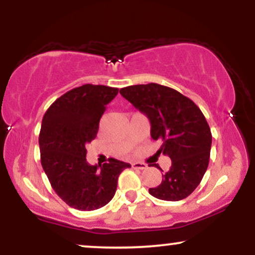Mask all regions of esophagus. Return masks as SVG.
I'll return each instance as SVG.
<instances>
[{
	"instance_id": "1",
	"label": "esophagus",
	"mask_w": 255,
	"mask_h": 255,
	"mask_svg": "<svg viewBox=\"0 0 255 255\" xmlns=\"http://www.w3.org/2000/svg\"><path fill=\"white\" fill-rule=\"evenodd\" d=\"M131 166H133L134 169H140V170H142V169L147 168V165L144 164V163H140V162H134V163H131Z\"/></svg>"
}]
</instances>
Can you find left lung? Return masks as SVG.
<instances>
[{
  "instance_id": "1",
  "label": "left lung",
  "mask_w": 255,
  "mask_h": 255,
  "mask_svg": "<svg viewBox=\"0 0 255 255\" xmlns=\"http://www.w3.org/2000/svg\"><path fill=\"white\" fill-rule=\"evenodd\" d=\"M120 93L147 116L151 137L163 142L159 152L171 159L169 170L162 174V182L148 189L150 194L166 201L187 198L209 166L212 135L204 114L182 93L159 84L133 85ZM154 166L160 169L158 164Z\"/></svg>"
}]
</instances>
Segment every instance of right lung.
<instances>
[{"label":"right lung","mask_w":255,"mask_h":255,"mask_svg":"<svg viewBox=\"0 0 255 255\" xmlns=\"http://www.w3.org/2000/svg\"><path fill=\"white\" fill-rule=\"evenodd\" d=\"M119 89L86 84L57 98L44 114L40 162L51 187L67 205L92 211L115 195L120 174L129 163L110 158L103 165L86 160V145L97 136L99 120Z\"/></svg>","instance_id":"right-lung-1"}]
</instances>
